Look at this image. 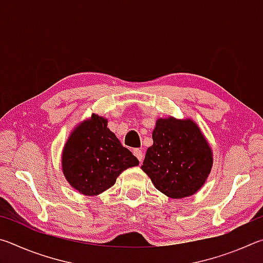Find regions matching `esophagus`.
<instances>
[{
	"instance_id": "esophagus-1",
	"label": "esophagus",
	"mask_w": 263,
	"mask_h": 263,
	"mask_svg": "<svg viewBox=\"0 0 263 263\" xmlns=\"http://www.w3.org/2000/svg\"><path fill=\"white\" fill-rule=\"evenodd\" d=\"M133 154L136 155L137 159L139 160V162L141 163V162H142V160H144V153L141 152V149H139V148H135V149H133Z\"/></svg>"
}]
</instances>
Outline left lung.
<instances>
[{
	"instance_id": "1",
	"label": "left lung",
	"mask_w": 263,
	"mask_h": 263,
	"mask_svg": "<svg viewBox=\"0 0 263 263\" xmlns=\"http://www.w3.org/2000/svg\"><path fill=\"white\" fill-rule=\"evenodd\" d=\"M152 138L141 169L155 188L174 199L197 193L213 163L210 144L197 124L191 118H159Z\"/></svg>"
}]
</instances>
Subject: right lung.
<instances>
[{
    "label": "right lung",
    "mask_w": 263,
    "mask_h": 263,
    "mask_svg": "<svg viewBox=\"0 0 263 263\" xmlns=\"http://www.w3.org/2000/svg\"><path fill=\"white\" fill-rule=\"evenodd\" d=\"M61 168L68 183L86 196H97L138 159L108 128V119L92 114L70 132L62 148Z\"/></svg>",
    "instance_id": "1"
}]
</instances>
